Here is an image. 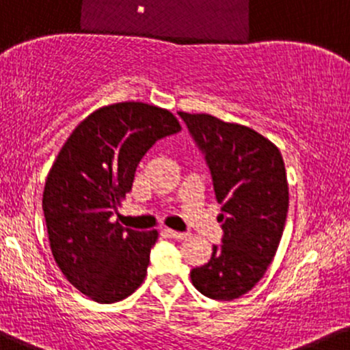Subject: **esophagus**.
Segmentation results:
<instances>
[{
	"instance_id": "esophagus-1",
	"label": "esophagus",
	"mask_w": 350,
	"mask_h": 350,
	"mask_svg": "<svg viewBox=\"0 0 350 350\" xmlns=\"http://www.w3.org/2000/svg\"><path fill=\"white\" fill-rule=\"evenodd\" d=\"M164 234L167 237H172V239H184L187 236L186 232H178V231H172V229H164Z\"/></svg>"
}]
</instances>
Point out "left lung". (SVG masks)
Listing matches in <instances>:
<instances>
[{
	"label": "left lung",
	"mask_w": 350,
	"mask_h": 350,
	"mask_svg": "<svg viewBox=\"0 0 350 350\" xmlns=\"http://www.w3.org/2000/svg\"><path fill=\"white\" fill-rule=\"evenodd\" d=\"M213 176L222 244L191 271L206 297L232 301L252 289L274 259L289 209V184L278 146L254 129L211 114L179 111Z\"/></svg>",
	"instance_id": "obj_1"
}]
</instances>
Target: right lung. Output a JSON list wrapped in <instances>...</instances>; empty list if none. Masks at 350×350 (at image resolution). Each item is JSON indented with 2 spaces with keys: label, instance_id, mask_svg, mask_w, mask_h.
<instances>
[{
  "label": "right lung",
  "instance_id": "obj_1",
  "mask_svg": "<svg viewBox=\"0 0 350 350\" xmlns=\"http://www.w3.org/2000/svg\"><path fill=\"white\" fill-rule=\"evenodd\" d=\"M181 131L171 111L139 101L103 106L69 134L46 178L43 211L57 267L99 304L131 295L149 266L157 231L109 219L131 191L151 146Z\"/></svg>",
  "mask_w": 350,
  "mask_h": 350
}]
</instances>
